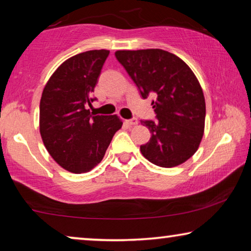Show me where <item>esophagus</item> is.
<instances>
[{
    "instance_id": "34e87169",
    "label": "esophagus",
    "mask_w": 251,
    "mask_h": 251,
    "mask_svg": "<svg viewBox=\"0 0 251 251\" xmlns=\"http://www.w3.org/2000/svg\"><path fill=\"white\" fill-rule=\"evenodd\" d=\"M126 123H127V124H128V125H130V126H134V125H137L138 121H137V118H131V120L126 121Z\"/></svg>"
}]
</instances>
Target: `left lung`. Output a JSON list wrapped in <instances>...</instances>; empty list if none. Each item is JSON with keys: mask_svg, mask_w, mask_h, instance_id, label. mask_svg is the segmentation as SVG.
<instances>
[{"mask_svg": "<svg viewBox=\"0 0 251 251\" xmlns=\"http://www.w3.org/2000/svg\"><path fill=\"white\" fill-rule=\"evenodd\" d=\"M115 56L137 85L143 99L151 93L157 122L141 121L151 139L141 151L154 165L172 168L197 151L205 130L206 103L190 67L175 54L159 49L116 50Z\"/></svg>", "mask_w": 251, "mask_h": 251, "instance_id": "left-lung-1", "label": "left lung"}]
</instances>
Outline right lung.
<instances>
[{"label":"right lung","mask_w":251,"mask_h":251,"mask_svg":"<svg viewBox=\"0 0 251 251\" xmlns=\"http://www.w3.org/2000/svg\"><path fill=\"white\" fill-rule=\"evenodd\" d=\"M109 54L93 50L66 59L46 83L40 101V133L59 166L74 174L99 165L114 134L122 128L117 115L93 116L87 105Z\"/></svg>","instance_id":"right-lung-1"}]
</instances>
